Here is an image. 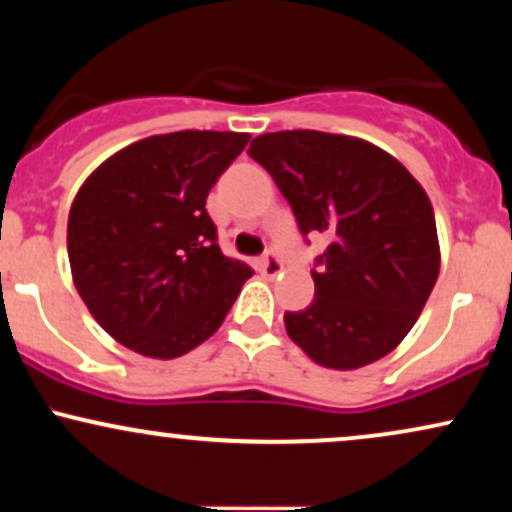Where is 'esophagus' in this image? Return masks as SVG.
I'll return each mask as SVG.
<instances>
[{
	"label": "esophagus",
	"instance_id": "34e87169",
	"mask_svg": "<svg viewBox=\"0 0 512 512\" xmlns=\"http://www.w3.org/2000/svg\"><path fill=\"white\" fill-rule=\"evenodd\" d=\"M260 272L264 276H279L284 272V264H281V260L274 255V252H269V255H264L260 260Z\"/></svg>",
	"mask_w": 512,
	"mask_h": 512
}]
</instances>
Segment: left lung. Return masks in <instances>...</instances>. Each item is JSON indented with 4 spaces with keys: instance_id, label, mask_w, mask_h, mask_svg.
<instances>
[{
    "instance_id": "1",
    "label": "left lung",
    "mask_w": 512,
    "mask_h": 512,
    "mask_svg": "<svg viewBox=\"0 0 512 512\" xmlns=\"http://www.w3.org/2000/svg\"><path fill=\"white\" fill-rule=\"evenodd\" d=\"M248 154L289 199L303 236L327 233L315 301L284 325L317 366L356 370L407 337L436 286L440 245L431 199L395 156L346 134L284 129Z\"/></svg>"
}]
</instances>
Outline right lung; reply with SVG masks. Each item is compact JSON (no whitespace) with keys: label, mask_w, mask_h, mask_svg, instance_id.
<instances>
[{"label":"right lung","mask_w":512,"mask_h":512,"mask_svg":"<svg viewBox=\"0 0 512 512\" xmlns=\"http://www.w3.org/2000/svg\"><path fill=\"white\" fill-rule=\"evenodd\" d=\"M248 142L214 129L154 134L105 158L79 187L69 267L115 342L168 361L221 327L252 269L221 252L207 195Z\"/></svg>","instance_id":"1"}]
</instances>
